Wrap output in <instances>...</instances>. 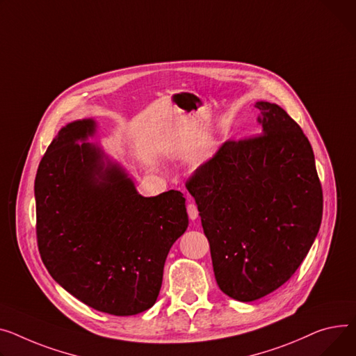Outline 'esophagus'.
Masks as SVG:
<instances>
[{"label":"esophagus","instance_id":"esophagus-1","mask_svg":"<svg viewBox=\"0 0 356 356\" xmlns=\"http://www.w3.org/2000/svg\"><path fill=\"white\" fill-rule=\"evenodd\" d=\"M187 213H188V218H191L192 220H195V219L199 218V210H197L196 203L191 202V203L187 204Z\"/></svg>","mask_w":356,"mask_h":356}]
</instances>
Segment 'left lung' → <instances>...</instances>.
<instances>
[{"mask_svg": "<svg viewBox=\"0 0 356 356\" xmlns=\"http://www.w3.org/2000/svg\"><path fill=\"white\" fill-rule=\"evenodd\" d=\"M262 133L227 140L187 179L223 293L252 302L298 270L322 222L323 195L309 140L268 102Z\"/></svg>", "mask_w": 356, "mask_h": 356, "instance_id": "obj_1", "label": "left lung"}]
</instances>
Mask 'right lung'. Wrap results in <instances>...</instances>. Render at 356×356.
I'll use <instances>...</instances> for the list:
<instances>
[{
    "label": "right lung",
    "instance_id": "obj_1",
    "mask_svg": "<svg viewBox=\"0 0 356 356\" xmlns=\"http://www.w3.org/2000/svg\"><path fill=\"white\" fill-rule=\"evenodd\" d=\"M92 120L67 124L44 153L34 183L37 245L53 279L92 309L147 311L159 296L172 245L188 225L181 192L140 196L100 152L77 143Z\"/></svg>",
    "mask_w": 356,
    "mask_h": 356
}]
</instances>
